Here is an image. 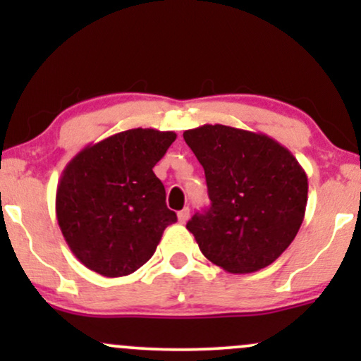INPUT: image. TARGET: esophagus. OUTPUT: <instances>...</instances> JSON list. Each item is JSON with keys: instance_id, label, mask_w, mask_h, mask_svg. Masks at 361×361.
Returning a JSON list of instances; mask_svg holds the SVG:
<instances>
[{"instance_id": "34e87169", "label": "esophagus", "mask_w": 361, "mask_h": 361, "mask_svg": "<svg viewBox=\"0 0 361 361\" xmlns=\"http://www.w3.org/2000/svg\"><path fill=\"white\" fill-rule=\"evenodd\" d=\"M188 217H190L188 207H185L183 210H180V212H178V221H180V224H185L186 221H188Z\"/></svg>"}]
</instances>
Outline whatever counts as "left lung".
<instances>
[{
  "instance_id": "1",
  "label": "left lung",
  "mask_w": 361,
  "mask_h": 361,
  "mask_svg": "<svg viewBox=\"0 0 361 361\" xmlns=\"http://www.w3.org/2000/svg\"><path fill=\"white\" fill-rule=\"evenodd\" d=\"M183 139L209 188L210 207L186 224L205 258L229 273L271 264L304 221L309 183L299 161L268 135L221 123Z\"/></svg>"
}]
</instances>
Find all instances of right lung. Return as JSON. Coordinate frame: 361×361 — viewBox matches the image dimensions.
Returning a JSON list of instances; mask_svg holds the SVG:
<instances>
[{"label":"right lung","mask_w":361,"mask_h":361,"mask_svg":"<svg viewBox=\"0 0 361 361\" xmlns=\"http://www.w3.org/2000/svg\"><path fill=\"white\" fill-rule=\"evenodd\" d=\"M175 139V132L130 128L90 144L64 168L57 222L86 268L115 279L154 255L176 214L166 207L164 185L152 168Z\"/></svg>","instance_id":"1"}]
</instances>
